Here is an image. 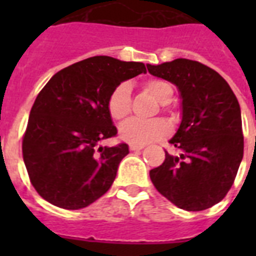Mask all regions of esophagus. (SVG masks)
Wrapping results in <instances>:
<instances>
[{
    "label": "esophagus",
    "instance_id": "obj_1",
    "mask_svg": "<svg viewBox=\"0 0 256 256\" xmlns=\"http://www.w3.org/2000/svg\"><path fill=\"white\" fill-rule=\"evenodd\" d=\"M144 146V144H130V150L132 152H136V150H142Z\"/></svg>",
    "mask_w": 256,
    "mask_h": 256
}]
</instances>
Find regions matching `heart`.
Returning a JSON list of instances; mask_svg holds the SVG:
<instances>
[{
	"instance_id": "b5f03b06",
	"label": "heart",
	"mask_w": 256,
	"mask_h": 256,
	"mask_svg": "<svg viewBox=\"0 0 256 256\" xmlns=\"http://www.w3.org/2000/svg\"><path fill=\"white\" fill-rule=\"evenodd\" d=\"M146 88L162 104H168L174 92L170 84L162 80L148 81L146 84ZM130 96H132V86L128 82H122L110 92L108 98V110L112 120H124L128 116ZM168 132H170V124L164 120H128L120 124V138L132 144H150L152 140H160L164 136H168Z\"/></svg>"
}]
</instances>
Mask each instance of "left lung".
I'll use <instances>...</instances> for the list:
<instances>
[{"instance_id": "left-lung-1", "label": "left lung", "mask_w": 256, "mask_h": 256, "mask_svg": "<svg viewBox=\"0 0 256 256\" xmlns=\"http://www.w3.org/2000/svg\"><path fill=\"white\" fill-rule=\"evenodd\" d=\"M148 73L176 86L182 120L164 164L150 170L156 188L186 211H202L220 202L234 183L243 158L242 116L224 78L186 58L148 65Z\"/></svg>"}]
</instances>
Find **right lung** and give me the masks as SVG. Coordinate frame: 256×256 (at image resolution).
Listing matches in <instances>:
<instances>
[{"mask_svg":"<svg viewBox=\"0 0 256 256\" xmlns=\"http://www.w3.org/2000/svg\"><path fill=\"white\" fill-rule=\"evenodd\" d=\"M146 73L142 62L96 56L50 78L32 110L22 154L42 198L66 210L96 202L112 187L128 146H98L116 134L108 98L120 82Z\"/></svg>","mask_w":256,"mask_h":256,"instance_id":"add662e5","label":"right lung"}]
</instances>
